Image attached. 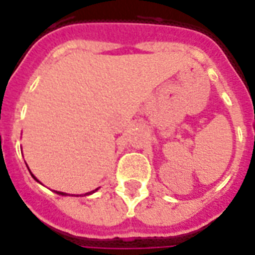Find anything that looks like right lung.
Returning <instances> with one entry per match:
<instances>
[{"mask_svg":"<svg viewBox=\"0 0 255 255\" xmlns=\"http://www.w3.org/2000/svg\"><path fill=\"white\" fill-rule=\"evenodd\" d=\"M34 177V176H32ZM34 179H35V177H34ZM57 194H61V195H64V192H57Z\"/></svg>","mask_w":255,"mask_h":255,"instance_id":"obj_1","label":"right lung"}]
</instances>
